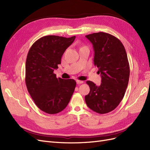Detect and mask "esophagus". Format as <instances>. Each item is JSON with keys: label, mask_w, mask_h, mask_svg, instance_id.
Returning a JSON list of instances; mask_svg holds the SVG:
<instances>
[{"label": "esophagus", "mask_w": 150, "mask_h": 150, "mask_svg": "<svg viewBox=\"0 0 150 150\" xmlns=\"http://www.w3.org/2000/svg\"><path fill=\"white\" fill-rule=\"evenodd\" d=\"M76 83H77V84H83L84 82L83 81H79V80H77L76 81Z\"/></svg>", "instance_id": "1"}]
</instances>
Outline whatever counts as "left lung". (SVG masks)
<instances>
[{"mask_svg": "<svg viewBox=\"0 0 150 150\" xmlns=\"http://www.w3.org/2000/svg\"><path fill=\"white\" fill-rule=\"evenodd\" d=\"M86 38L93 44L94 64L101 73V83L98 86L87 81L90 91L85 101L93 111L105 114L114 110L125 96L129 78L128 57L123 44L110 34L100 32Z\"/></svg>", "mask_w": 150, "mask_h": 150, "instance_id": "8db88e82", "label": "left lung"}]
</instances>
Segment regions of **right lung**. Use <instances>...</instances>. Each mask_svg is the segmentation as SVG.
I'll use <instances>...</instances> for the list:
<instances>
[{
  "instance_id": "right-lung-1",
  "label": "right lung",
  "mask_w": 150,
  "mask_h": 150,
  "mask_svg": "<svg viewBox=\"0 0 150 150\" xmlns=\"http://www.w3.org/2000/svg\"><path fill=\"white\" fill-rule=\"evenodd\" d=\"M75 38L44 36L33 44L28 54L27 88L36 106L47 114H57L64 110L74 91L76 81L57 78L54 71L58 68L62 54Z\"/></svg>"
}]
</instances>
